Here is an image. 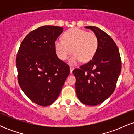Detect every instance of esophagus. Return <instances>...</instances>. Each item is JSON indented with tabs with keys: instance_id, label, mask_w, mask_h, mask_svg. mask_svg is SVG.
<instances>
[{
	"instance_id": "1",
	"label": "esophagus",
	"mask_w": 134,
	"mask_h": 134,
	"mask_svg": "<svg viewBox=\"0 0 134 134\" xmlns=\"http://www.w3.org/2000/svg\"><path fill=\"white\" fill-rule=\"evenodd\" d=\"M73 70H74V67H70V73H72V71H73Z\"/></svg>"
}]
</instances>
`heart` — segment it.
Segmentation results:
<instances>
[{
    "instance_id": "b5f03b06",
    "label": "heart",
    "mask_w": 134,
    "mask_h": 134,
    "mask_svg": "<svg viewBox=\"0 0 134 134\" xmlns=\"http://www.w3.org/2000/svg\"><path fill=\"white\" fill-rule=\"evenodd\" d=\"M98 47L96 35L93 32L74 27L65 32L64 40L57 39L55 42V49L58 57L65 60L69 59V64L76 65L81 60L86 62L93 59Z\"/></svg>"
}]
</instances>
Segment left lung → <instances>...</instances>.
Segmentation results:
<instances>
[{
	"instance_id": "left-lung-1",
	"label": "left lung",
	"mask_w": 134,
	"mask_h": 134,
	"mask_svg": "<svg viewBox=\"0 0 134 134\" xmlns=\"http://www.w3.org/2000/svg\"><path fill=\"white\" fill-rule=\"evenodd\" d=\"M96 35L98 47L93 59L73 70L78 98L83 104L96 106L114 91L121 69L119 50L107 33L95 26H86Z\"/></svg>"
}]
</instances>
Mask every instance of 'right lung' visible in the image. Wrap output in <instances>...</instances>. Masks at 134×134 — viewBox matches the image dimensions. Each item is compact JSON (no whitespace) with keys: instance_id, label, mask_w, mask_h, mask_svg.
I'll return each mask as SVG.
<instances>
[{"instance_id":"obj_1","label":"right lung","mask_w":134,"mask_h":134,"mask_svg":"<svg viewBox=\"0 0 134 134\" xmlns=\"http://www.w3.org/2000/svg\"><path fill=\"white\" fill-rule=\"evenodd\" d=\"M62 27L44 26L31 31L23 40L16 57L18 82L27 97L46 107L60 93L70 69L56 54L55 42Z\"/></svg>"}]
</instances>
